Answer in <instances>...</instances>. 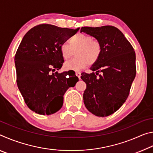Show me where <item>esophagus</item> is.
Wrapping results in <instances>:
<instances>
[{
    "mask_svg": "<svg viewBox=\"0 0 153 153\" xmlns=\"http://www.w3.org/2000/svg\"><path fill=\"white\" fill-rule=\"evenodd\" d=\"M76 76H77V77H78L79 79H80V77H81V72L76 71Z\"/></svg>",
    "mask_w": 153,
    "mask_h": 153,
    "instance_id": "34e87169",
    "label": "esophagus"
}]
</instances>
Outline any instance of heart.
I'll return each instance as SVG.
<instances>
[{
  "label": "heart",
  "instance_id": "heart-1",
  "mask_svg": "<svg viewBox=\"0 0 153 153\" xmlns=\"http://www.w3.org/2000/svg\"><path fill=\"white\" fill-rule=\"evenodd\" d=\"M68 46L63 44L60 47L62 57L67 60L76 52L77 56L64 64L65 69L69 70H79L90 63H95L101 54V45L98 40L93 39L91 36L84 33H77L69 39Z\"/></svg>",
  "mask_w": 153,
  "mask_h": 153
}]
</instances>
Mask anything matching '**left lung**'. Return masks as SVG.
Wrapping results in <instances>:
<instances>
[{
	"mask_svg": "<svg viewBox=\"0 0 153 153\" xmlns=\"http://www.w3.org/2000/svg\"><path fill=\"white\" fill-rule=\"evenodd\" d=\"M80 32L95 38L102 48L99 59L90 68L92 73L82 74L81 79L86 84L84 105L96 116L107 117L117 111L128 97L136 73L135 51L114 26L82 27Z\"/></svg>",
	"mask_w": 153,
	"mask_h": 153,
	"instance_id": "obj_1",
	"label": "left lung"
}]
</instances>
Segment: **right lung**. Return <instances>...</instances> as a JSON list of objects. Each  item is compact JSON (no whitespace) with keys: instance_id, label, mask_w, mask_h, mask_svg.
Segmentation results:
<instances>
[{"instance_id":"add662e5","label":"right lung","mask_w":153,"mask_h":153,"mask_svg":"<svg viewBox=\"0 0 153 153\" xmlns=\"http://www.w3.org/2000/svg\"><path fill=\"white\" fill-rule=\"evenodd\" d=\"M79 30L40 24L25 33L15 56L17 84L25 104L40 115L61 109L63 95L78 82L72 70L52 73L61 68L60 47Z\"/></svg>"}]
</instances>
